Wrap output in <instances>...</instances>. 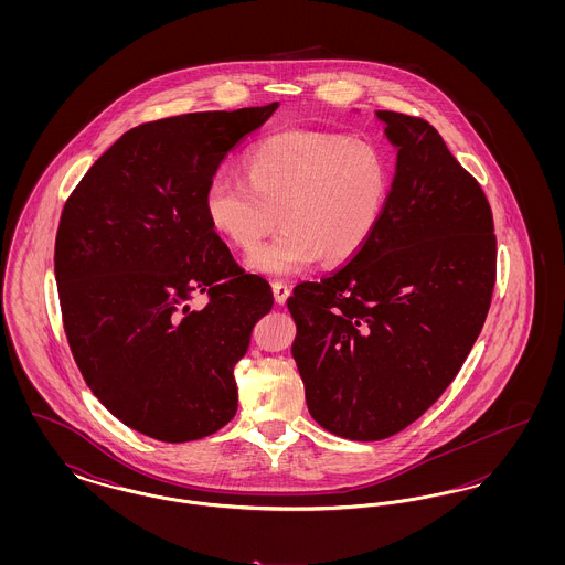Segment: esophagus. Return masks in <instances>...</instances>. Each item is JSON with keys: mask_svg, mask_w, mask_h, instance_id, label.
<instances>
[{"mask_svg": "<svg viewBox=\"0 0 565 565\" xmlns=\"http://www.w3.org/2000/svg\"><path fill=\"white\" fill-rule=\"evenodd\" d=\"M273 296H275V300L279 305H284L288 300V296H290V286L284 284V281H273Z\"/></svg>", "mask_w": 565, "mask_h": 565, "instance_id": "34e87169", "label": "esophagus"}]
</instances>
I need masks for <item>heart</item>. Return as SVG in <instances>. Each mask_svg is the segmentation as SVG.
<instances>
[{
  "label": "heart",
  "instance_id": "b5f03b06",
  "mask_svg": "<svg viewBox=\"0 0 565 565\" xmlns=\"http://www.w3.org/2000/svg\"><path fill=\"white\" fill-rule=\"evenodd\" d=\"M243 173L245 180L214 175L203 207L215 233L242 249H254L279 220L284 231L247 258L270 277L295 275L320 256L326 265L351 260L375 235L392 189L390 162L375 143L313 131L254 143Z\"/></svg>",
  "mask_w": 565,
  "mask_h": 565
}]
</instances>
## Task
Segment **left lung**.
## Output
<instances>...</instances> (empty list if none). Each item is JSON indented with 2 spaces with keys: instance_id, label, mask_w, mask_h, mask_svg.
<instances>
[{
  "instance_id": "8db88e82",
  "label": "left lung",
  "mask_w": 565,
  "mask_h": 565,
  "mask_svg": "<svg viewBox=\"0 0 565 565\" xmlns=\"http://www.w3.org/2000/svg\"><path fill=\"white\" fill-rule=\"evenodd\" d=\"M398 146L371 242L288 298L311 417L341 438L383 440L456 379L495 286L493 214L481 184L424 118L379 111Z\"/></svg>"
}]
</instances>
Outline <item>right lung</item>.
<instances>
[{
	"label": "right lung",
	"instance_id": "right-lung-1",
	"mask_svg": "<svg viewBox=\"0 0 565 565\" xmlns=\"http://www.w3.org/2000/svg\"><path fill=\"white\" fill-rule=\"evenodd\" d=\"M277 104L194 111L122 135L67 196L54 243L63 328L82 376L125 426L199 440L237 413L233 369L273 307L239 267L203 194ZM201 291L209 305L190 310Z\"/></svg>",
	"mask_w": 565,
	"mask_h": 565
}]
</instances>
